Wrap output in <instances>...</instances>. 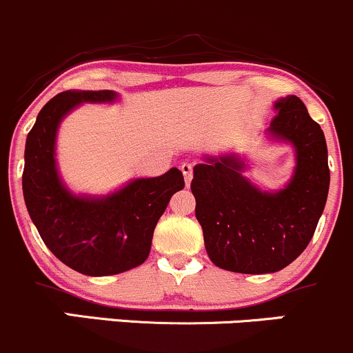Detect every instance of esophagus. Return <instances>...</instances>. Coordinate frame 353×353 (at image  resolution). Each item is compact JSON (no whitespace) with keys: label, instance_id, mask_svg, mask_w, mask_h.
I'll return each instance as SVG.
<instances>
[{"label":"esophagus","instance_id":"obj_1","mask_svg":"<svg viewBox=\"0 0 353 353\" xmlns=\"http://www.w3.org/2000/svg\"><path fill=\"white\" fill-rule=\"evenodd\" d=\"M181 170H183V174H184L185 185H189L192 179V164H189V162H183V164H181Z\"/></svg>","mask_w":353,"mask_h":353}]
</instances>
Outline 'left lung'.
<instances>
[{"mask_svg":"<svg viewBox=\"0 0 353 353\" xmlns=\"http://www.w3.org/2000/svg\"><path fill=\"white\" fill-rule=\"evenodd\" d=\"M266 129L273 142L295 150V168L283 188L266 191L245 176L239 154L204 156L194 165L191 191L208 256L219 268L245 274L274 273L303 253L316 230L330 188L323 130L296 95L273 103Z\"/></svg>","mask_w":353,"mask_h":353,"instance_id":"obj_1","label":"left lung"}]
</instances>
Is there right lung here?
<instances>
[{
    "instance_id": "right-lung-1",
    "label": "right lung",
    "mask_w": 353,
    "mask_h": 353,
    "mask_svg": "<svg viewBox=\"0 0 353 353\" xmlns=\"http://www.w3.org/2000/svg\"><path fill=\"white\" fill-rule=\"evenodd\" d=\"M114 90H67L38 114L26 137L23 197L33 224L61 263L87 276H108L142 265L170 196L184 188L177 168L137 177L108 194H75L57 165L60 123L82 103H115Z\"/></svg>"
}]
</instances>
